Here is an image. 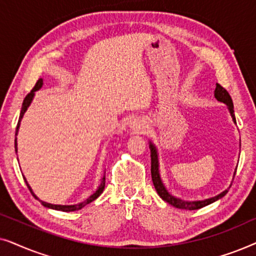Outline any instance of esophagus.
Returning <instances> with one entry per match:
<instances>
[{
	"mask_svg": "<svg viewBox=\"0 0 256 256\" xmlns=\"http://www.w3.org/2000/svg\"><path fill=\"white\" fill-rule=\"evenodd\" d=\"M136 128H138V127H136Z\"/></svg>",
	"mask_w": 256,
	"mask_h": 256,
	"instance_id": "esophagus-1",
	"label": "esophagus"
}]
</instances>
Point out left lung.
Here are the masks:
<instances>
[{"instance_id":"obj_1","label":"left lung","mask_w":256,"mask_h":256,"mask_svg":"<svg viewBox=\"0 0 256 256\" xmlns=\"http://www.w3.org/2000/svg\"><path fill=\"white\" fill-rule=\"evenodd\" d=\"M214 96H216V100L222 101V102L226 104L227 106H228L233 121L236 124V115H234V110H233L232 98H230V93L227 92V90L224 88V87L220 85V84H216V90H214ZM150 152H152V155H150V156H152V177L154 186H155L157 194H160V197L162 198L163 200L169 202L170 205L174 206V208H182V210H198V208H204V206L212 204V202L218 200V199L222 198L224 196H225L227 192H228V190H225L224 192H222L220 194L216 196V197L206 199V200H202V202H184V200H180V198L174 197V196H171L169 192L166 191V188H164L162 180H160V172H158V160H157V152H156L155 146H154L152 144H150Z\"/></svg>"}]
</instances>
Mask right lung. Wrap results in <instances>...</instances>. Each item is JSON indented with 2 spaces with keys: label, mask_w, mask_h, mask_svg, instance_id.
Returning a JSON list of instances; mask_svg holds the SVG:
<instances>
[{
  "label": "right lung",
  "mask_w": 256,
  "mask_h": 256,
  "mask_svg": "<svg viewBox=\"0 0 256 256\" xmlns=\"http://www.w3.org/2000/svg\"><path fill=\"white\" fill-rule=\"evenodd\" d=\"M42 85H43V80L42 79H38L37 80V82L34 84V88L31 90V92L30 93H28V96L24 98V100H23V104H22V110H20V120H18V124H17V127H16V132H15V152H17V142H16V136H17V132H18V127H20V118H22V116H23V114L26 113V110H28V107H29V104H30V102H31V100H32V98H34V93L36 92L37 90H40V87H42ZM24 180H26V178H24ZM26 186L29 188V190H30V192H31V194L34 196V198L36 199H38L36 196H34V194L32 192V190H31V188L29 186V184H28V182L26 180ZM104 183H106V180H104V178H102V180H101V184H100V186H99V188H98V190L94 192V194L90 196V197H88L86 199L85 202H80V204H76V205H52V204H48V202H42V200H40V202H42V205L43 206H45V208H54V210H58V211H62V212H72V211H78V210H80V208H82L84 206H86L87 204H90V202H92L93 200H96V199L99 197V196L102 194V191H104Z\"/></svg>",
  "instance_id": "right-lung-1"
}]
</instances>
